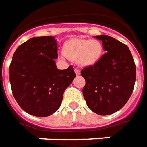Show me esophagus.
Here are the masks:
<instances>
[{
    "instance_id": "esophagus-1",
    "label": "esophagus",
    "mask_w": 147,
    "mask_h": 147,
    "mask_svg": "<svg viewBox=\"0 0 147 147\" xmlns=\"http://www.w3.org/2000/svg\"><path fill=\"white\" fill-rule=\"evenodd\" d=\"M75 73L76 76H79V75H80V71L78 68H75Z\"/></svg>"
}]
</instances>
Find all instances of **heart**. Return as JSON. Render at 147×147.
Segmentation results:
<instances>
[{
    "mask_svg": "<svg viewBox=\"0 0 147 147\" xmlns=\"http://www.w3.org/2000/svg\"><path fill=\"white\" fill-rule=\"evenodd\" d=\"M104 47L100 41L97 39L75 38L66 42L63 51L67 58L77 60L84 67L93 66L102 56Z\"/></svg>",
    "mask_w": 147,
    "mask_h": 147,
    "instance_id": "1",
    "label": "heart"
}]
</instances>
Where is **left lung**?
<instances>
[{"mask_svg":"<svg viewBox=\"0 0 147 147\" xmlns=\"http://www.w3.org/2000/svg\"><path fill=\"white\" fill-rule=\"evenodd\" d=\"M106 51L93 66L84 67L81 76L86 84L83 95L88 107L99 115L120 110L132 94L136 66L125 44L108 35H98Z\"/></svg>","mask_w":147,"mask_h":147,"instance_id":"left-lung-1","label":"left lung"}]
</instances>
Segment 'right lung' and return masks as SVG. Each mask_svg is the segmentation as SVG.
<instances>
[{"label":"right lung","instance_id":"add662e5","mask_svg":"<svg viewBox=\"0 0 147 147\" xmlns=\"http://www.w3.org/2000/svg\"><path fill=\"white\" fill-rule=\"evenodd\" d=\"M55 37H35L15 51L9 66L11 89L24 111L47 117L60 107L63 95L76 77L73 67L59 70Z\"/></svg>","mask_w":147,"mask_h":147}]
</instances>
